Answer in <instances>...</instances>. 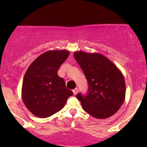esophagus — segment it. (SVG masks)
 Masks as SVG:
<instances>
[{
	"instance_id": "34e87169",
	"label": "esophagus",
	"mask_w": 147,
	"mask_h": 147,
	"mask_svg": "<svg viewBox=\"0 0 147 147\" xmlns=\"http://www.w3.org/2000/svg\"><path fill=\"white\" fill-rule=\"evenodd\" d=\"M73 92H74V95H76V94H77L78 92V88H75V89L73 90Z\"/></svg>"
}]
</instances>
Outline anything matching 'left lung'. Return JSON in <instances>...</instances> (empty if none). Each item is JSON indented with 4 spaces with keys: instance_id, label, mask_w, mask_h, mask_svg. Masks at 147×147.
I'll return each mask as SVG.
<instances>
[{
    "instance_id": "1",
    "label": "left lung",
    "mask_w": 147,
    "mask_h": 147,
    "mask_svg": "<svg viewBox=\"0 0 147 147\" xmlns=\"http://www.w3.org/2000/svg\"><path fill=\"white\" fill-rule=\"evenodd\" d=\"M74 56L89 85L85 96L80 93L76 96L84 111L99 119L114 115L125 100L126 84L122 72L102 54L78 51Z\"/></svg>"
}]
</instances>
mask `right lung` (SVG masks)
<instances>
[{"label": "right lung", "instance_id": "1", "mask_svg": "<svg viewBox=\"0 0 147 147\" xmlns=\"http://www.w3.org/2000/svg\"><path fill=\"white\" fill-rule=\"evenodd\" d=\"M69 55L67 50L42 53L29 65L22 85V99L28 110L39 118H47L61 110L73 92L67 89L57 71Z\"/></svg>", "mask_w": 147, "mask_h": 147}]
</instances>
